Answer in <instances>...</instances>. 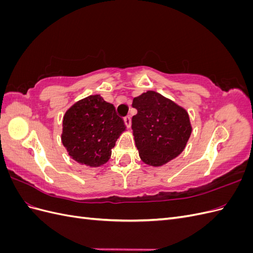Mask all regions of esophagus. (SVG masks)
<instances>
[{
	"label": "esophagus",
	"instance_id": "obj_1",
	"mask_svg": "<svg viewBox=\"0 0 253 253\" xmlns=\"http://www.w3.org/2000/svg\"><path fill=\"white\" fill-rule=\"evenodd\" d=\"M124 121H125V125H126V126L127 128H129V127H131V125H132V121H131V117H129V116H126V117H125Z\"/></svg>",
	"mask_w": 253,
	"mask_h": 253
}]
</instances>
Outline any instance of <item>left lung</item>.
Segmentation results:
<instances>
[{
	"label": "left lung",
	"mask_w": 253,
	"mask_h": 253,
	"mask_svg": "<svg viewBox=\"0 0 253 253\" xmlns=\"http://www.w3.org/2000/svg\"><path fill=\"white\" fill-rule=\"evenodd\" d=\"M132 106L137 110L133 135L142 162L160 167L177 157L192 132L188 112L154 90L135 97Z\"/></svg>",
	"instance_id": "obj_1"
}]
</instances>
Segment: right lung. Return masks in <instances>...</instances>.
<instances>
[{
    "instance_id": "obj_1",
    "label": "right lung",
    "mask_w": 253,
    "mask_h": 253,
    "mask_svg": "<svg viewBox=\"0 0 253 253\" xmlns=\"http://www.w3.org/2000/svg\"><path fill=\"white\" fill-rule=\"evenodd\" d=\"M62 126L61 139L68 155L87 167L108 162L118 137L126 131L115 106L100 95H90L72 105L64 115Z\"/></svg>"
}]
</instances>
